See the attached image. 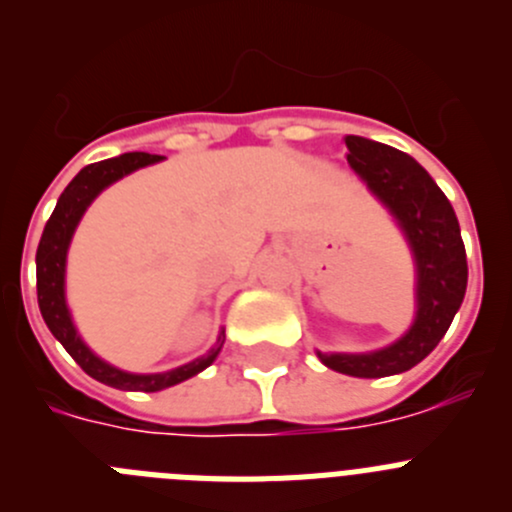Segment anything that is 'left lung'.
<instances>
[{
	"label": "left lung",
	"mask_w": 512,
	"mask_h": 512,
	"mask_svg": "<svg viewBox=\"0 0 512 512\" xmlns=\"http://www.w3.org/2000/svg\"><path fill=\"white\" fill-rule=\"evenodd\" d=\"M348 164L402 228L415 259V320L402 338L369 354H323L333 372L377 379L413 369L438 346L467 292V251L459 220L428 171L408 153L346 135Z\"/></svg>",
	"instance_id": "obj_1"
}]
</instances>
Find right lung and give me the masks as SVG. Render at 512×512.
Returning <instances> with one entry per match:
<instances>
[{"instance_id":"right-lung-1","label":"right lung","mask_w":512,"mask_h":512,"mask_svg":"<svg viewBox=\"0 0 512 512\" xmlns=\"http://www.w3.org/2000/svg\"><path fill=\"white\" fill-rule=\"evenodd\" d=\"M164 156H151V153H122L117 158H107L99 164L84 166L79 174L71 179V184L63 189L58 197V205L53 210L51 220L45 223L43 238L38 243V253H35V266H38V305L40 315H43L45 325L51 330L53 336L61 341V346L71 354V359L84 369L92 379L115 387V390H128V392H158L166 387L184 382V379L200 374L202 369L212 364L220 354V348L225 343V330H220L215 346L207 351L200 359L189 361L184 366H176L171 372L161 374H130L122 372L117 366L107 364L92 354V348L81 341L76 333L74 320H71L69 305H66V253H69V243L74 238V230L79 225L81 215L87 212L102 189L110 187L112 182L128 176L130 171L143 169L148 164H156Z\"/></svg>"}]
</instances>
